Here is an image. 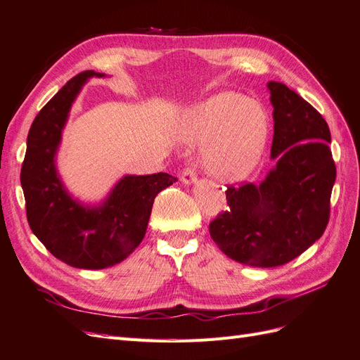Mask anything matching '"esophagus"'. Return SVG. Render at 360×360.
I'll return each mask as SVG.
<instances>
[{
	"mask_svg": "<svg viewBox=\"0 0 360 360\" xmlns=\"http://www.w3.org/2000/svg\"><path fill=\"white\" fill-rule=\"evenodd\" d=\"M196 179H198V174L193 167L184 169V172L181 173V182L186 184V186H191V184L196 182Z\"/></svg>",
	"mask_w": 360,
	"mask_h": 360,
	"instance_id": "obj_1",
	"label": "esophagus"
}]
</instances>
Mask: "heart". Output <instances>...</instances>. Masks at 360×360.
Listing matches in <instances>:
<instances>
[{"instance_id":"obj_1","label":"heart","mask_w":360,"mask_h":360,"mask_svg":"<svg viewBox=\"0 0 360 360\" xmlns=\"http://www.w3.org/2000/svg\"><path fill=\"white\" fill-rule=\"evenodd\" d=\"M269 135L262 105L234 91L211 96L193 115L188 140L207 143L205 169L222 179H240L260 162Z\"/></svg>"}]
</instances>
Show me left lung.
Wrapping results in <instances>:
<instances>
[{
  "label": "left lung",
  "mask_w": 360,
  "mask_h": 360,
  "mask_svg": "<svg viewBox=\"0 0 360 360\" xmlns=\"http://www.w3.org/2000/svg\"><path fill=\"white\" fill-rule=\"evenodd\" d=\"M268 89L275 165L260 184L228 187V207L210 224L220 251L255 268L289 263L324 234L336 179L326 120L284 84Z\"/></svg>",
  "instance_id": "8db88e82"
}]
</instances>
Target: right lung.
<instances>
[{
	"label": "right lung",
	"mask_w": 360,
	"mask_h": 360,
	"mask_svg": "<svg viewBox=\"0 0 360 360\" xmlns=\"http://www.w3.org/2000/svg\"><path fill=\"white\" fill-rule=\"evenodd\" d=\"M91 77L106 75L80 72L36 115L27 136L21 186L27 220L41 243L72 268L105 269L143 242L156 195L178 179L162 172L124 174L98 204H85L67 190L56 158L71 106Z\"/></svg>",
	"instance_id": "add662e5"
}]
</instances>
